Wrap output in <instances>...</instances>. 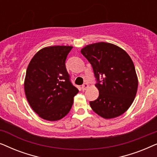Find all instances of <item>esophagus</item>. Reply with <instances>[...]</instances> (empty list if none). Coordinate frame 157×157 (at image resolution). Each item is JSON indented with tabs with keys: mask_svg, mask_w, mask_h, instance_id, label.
<instances>
[{
	"mask_svg": "<svg viewBox=\"0 0 157 157\" xmlns=\"http://www.w3.org/2000/svg\"><path fill=\"white\" fill-rule=\"evenodd\" d=\"M88 88H89V85H88V83H83V84L82 85V86H81V89H82L83 91H84V90L88 89Z\"/></svg>",
	"mask_w": 157,
	"mask_h": 157,
	"instance_id": "obj_1",
	"label": "esophagus"
}]
</instances>
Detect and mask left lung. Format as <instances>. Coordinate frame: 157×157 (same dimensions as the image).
Returning <instances> with one entry per match:
<instances>
[{
	"label": "left lung",
	"instance_id": "obj_1",
	"mask_svg": "<svg viewBox=\"0 0 157 157\" xmlns=\"http://www.w3.org/2000/svg\"><path fill=\"white\" fill-rule=\"evenodd\" d=\"M81 53L93 68L99 92L90 101L94 112L104 119L123 114L134 101L138 78L132 59L119 46L106 42L86 46Z\"/></svg>",
	"mask_w": 157,
	"mask_h": 157
}]
</instances>
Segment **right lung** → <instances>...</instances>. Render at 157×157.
I'll list each match as a JSON object with an SVG mask.
<instances>
[{
	"label": "right lung",
	"mask_w": 157,
	"mask_h": 157,
	"mask_svg": "<svg viewBox=\"0 0 157 157\" xmlns=\"http://www.w3.org/2000/svg\"><path fill=\"white\" fill-rule=\"evenodd\" d=\"M73 48L54 46L42 48L30 61L24 89L30 106L42 119L58 121L71 109L78 90L72 84L66 59Z\"/></svg>",
	"instance_id": "obj_1"
}]
</instances>
